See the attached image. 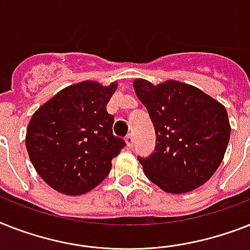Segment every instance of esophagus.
<instances>
[{"instance_id":"1","label":"esophagus","mask_w":250,"mask_h":250,"mask_svg":"<svg viewBox=\"0 0 250 250\" xmlns=\"http://www.w3.org/2000/svg\"><path fill=\"white\" fill-rule=\"evenodd\" d=\"M125 144H127L128 147H132V146H133V144H135V139H133V135H132V133L127 135V137H125Z\"/></svg>"}]
</instances>
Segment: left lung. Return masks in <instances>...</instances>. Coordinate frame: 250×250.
Segmentation results:
<instances>
[{"instance_id":"obj_1","label":"left lung","mask_w":250,"mask_h":250,"mask_svg":"<svg viewBox=\"0 0 250 250\" xmlns=\"http://www.w3.org/2000/svg\"><path fill=\"white\" fill-rule=\"evenodd\" d=\"M133 88L147 109L157 135L153 153L137 157L146 177L172 194L206 184L220 167L230 140L224 105L178 81L154 86L136 79Z\"/></svg>"}]
</instances>
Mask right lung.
<instances>
[{
  "mask_svg": "<svg viewBox=\"0 0 250 250\" xmlns=\"http://www.w3.org/2000/svg\"><path fill=\"white\" fill-rule=\"evenodd\" d=\"M117 83L86 81L58 92L33 114L25 145L30 162L56 191L79 195L100 184L125 146L113 135L106 104Z\"/></svg>",
  "mask_w": 250,
  "mask_h": 250,
  "instance_id": "obj_1",
  "label": "right lung"
}]
</instances>
